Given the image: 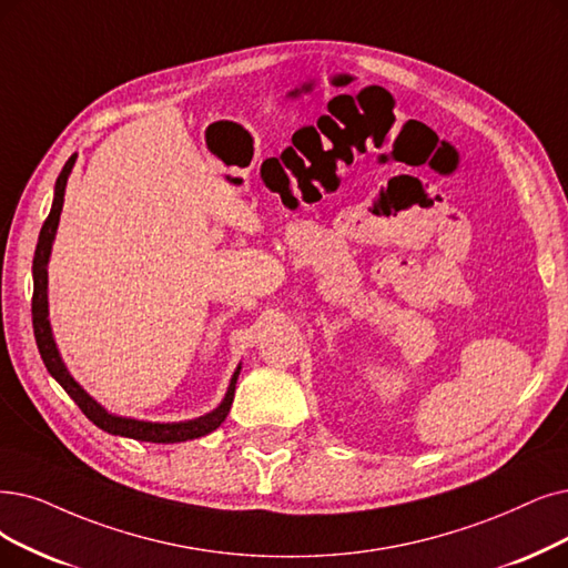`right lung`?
<instances>
[{
  "instance_id": "1",
  "label": "right lung",
  "mask_w": 568,
  "mask_h": 568,
  "mask_svg": "<svg viewBox=\"0 0 568 568\" xmlns=\"http://www.w3.org/2000/svg\"><path fill=\"white\" fill-rule=\"evenodd\" d=\"M74 163H77V153L64 163V168H62V172L55 181L51 214L41 225L37 252H34V263H32V277H34L32 326H34V337H37L39 354L43 358V366H47L51 377L81 407V413L111 436H123V438L144 440V443H184V440L207 436V434H212V430H216L223 424V419L229 417V413H231V405H233V398H235V384H237L242 366L235 368V373L231 377V384H229V392H225L223 400L214 407V410L207 413V415H202V417H195V419H186V422H146V419H132V417L113 415V413L106 410V407H102L93 396H90L64 366V361H62V356L58 352V345H55L51 320H49V261H51V248H53L55 233H58V223H60L67 179H70Z\"/></svg>"
}]
</instances>
